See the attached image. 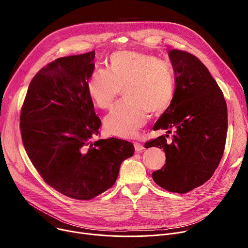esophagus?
I'll list each match as a JSON object with an SVG mask.
<instances>
[{
	"instance_id": "1",
	"label": "esophagus",
	"mask_w": 248,
	"mask_h": 248,
	"mask_svg": "<svg viewBox=\"0 0 248 248\" xmlns=\"http://www.w3.org/2000/svg\"><path fill=\"white\" fill-rule=\"evenodd\" d=\"M134 149H135V151H136L137 153H139V152H142L145 148H144L143 144L138 143V142H134Z\"/></svg>"
}]
</instances>
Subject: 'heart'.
I'll list each match as a JSON object with an SVG mask.
<instances>
[{"mask_svg": "<svg viewBox=\"0 0 248 248\" xmlns=\"http://www.w3.org/2000/svg\"><path fill=\"white\" fill-rule=\"evenodd\" d=\"M87 92L100 109H110L122 89L125 100L105 118V128L123 138L134 137L147 122L149 111L161 113L170 105L175 91L171 65L153 55L131 51L114 53L109 69L91 74Z\"/></svg>", "mask_w": 248, "mask_h": 248, "instance_id": "obj_1", "label": "heart"}]
</instances>
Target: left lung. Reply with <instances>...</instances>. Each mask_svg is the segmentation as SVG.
I'll return each mask as SVG.
<instances>
[{
  "label": "left lung",
  "instance_id": "obj_1",
  "mask_svg": "<svg viewBox=\"0 0 248 248\" xmlns=\"http://www.w3.org/2000/svg\"><path fill=\"white\" fill-rule=\"evenodd\" d=\"M175 91L153 129L167 130L145 143L163 148L166 164L153 171L154 182L164 189L186 193L206 183L220 164L228 129V110L223 92L208 68L195 56L170 50ZM175 132L166 140L170 129Z\"/></svg>",
  "mask_w": 248,
  "mask_h": 248
}]
</instances>
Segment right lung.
<instances>
[{"label": "right lung", "instance_id": "right-lung-1", "mask_svg": "<svg viewBox=\"0 0 248 248\" xmlns=\"http://www.w3.org/2000/svg\"><path fill=\"white\" fill-rule=\"evenodd\" d=\"M95 51L59 58L31 80L20 113L26 153L50 186L62 194L89 200L114 186L121 164L133 145L118 138L100 139L87 81Z\"/></svg>", "mask_w": 248, "mask_h": 248}]
</instances>
